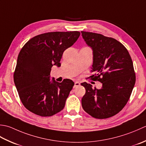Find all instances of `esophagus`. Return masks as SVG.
<instances>
[{
    "mask_svg": "<svg viewBox=\"0 0 146 146\" xmlns=\"http://www.w3.org/2000/svg\"><path fill=\"white\" fill-rule=\"evenodd\" d=\"M80 86V83H79V82L76 81V82H75V83H74V88H77V87H78V86Z\"/></svg>",
    "mask_w": 146,
    "mask_h": 146,
    "instance_id": "esophagus-1",
    "label": "esophagus"
}]
</instances>
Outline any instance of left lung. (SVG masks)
<instances>
[{"mask_svg": "<svg viewBox=\"0 0 146 146\" xmlns=\"http://www.w3.org/2000/svg\"><path fill=\"white\" fill-rule=\"evenodd\" d=\"M85 42L93 50L92 79L102 83L101 89L81 84L86 93L81 103L92 117L104 119L117 114L125 106L135 82L133 62L129 52L120 42L95 33L81 31Z\"/></svg>", "mask_w": 146, "mask_h": 146, "instance_id": "left-lung-1", "label": "left lung"}]
</instances>
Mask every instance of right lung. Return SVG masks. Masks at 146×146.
Instances as JSON below:
<instances>
[{
	"label": "right lung",
	"mask_w": 146,
	"mask_h": 146,
	"mask_svg": "<svg viewBox=\"0 0 146 146\" xmlns=\"http://www.w3.org/2000/svg\"><path fill=\"white\" fill-rule=\"evenodd\" d=\"M79 31L50 32L32 38L21 50L14 81L21 101L29 111L50 117L64 109L74 82L50 81L53 65L60 66L62 54L78 39Z\"/></svg>",
	"instance_id": "right-lung-1"
}]
</instances>
